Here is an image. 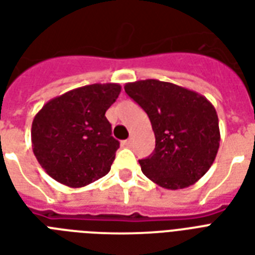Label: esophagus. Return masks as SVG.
Wrapping results in <instances>:
<instances>
[{
  "label": "esophagus",
  "mask_w": 255,
  "mask_h": 255,
  "mask_svg": "<svg viewBox=\"0 0 255 255\" xmlns=\"http://www.w3.org/2000/svg\"><path fill=\"white\" fill-rule=\"evenodd\" d=\"M123 145L124 147H131L132 145V140L131 139H127L123 141Z\"/></svg>",
  "instance_id": "1"
}]
</instances>
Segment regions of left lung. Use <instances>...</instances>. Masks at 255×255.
Masks as SVG:
<instances>
[{"label":"left lung","instance_id":"1","mask_svg":"<svg viewBox=\"0 0 255 255\" xmlns=\"http://www.w3.org/2000/svg\"><path fill=\"white\" fill-rule=\"evenodd\" d=\"M124 90L151 120L156 147L139 160L143 173L165 189L197 182L220 148L216 108L198 92L157 79L126 83Z\"/></svg>","mask_w":255,"mask_h":255}]
</instances>
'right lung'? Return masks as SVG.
Masks as SVG:
<instances>
[{"label":"right lung","instance_id":"obj_1","mask_svg":"<svg viewBox=\"0 0 255 255\" xmlns=\"http://www.w3.org/2000/svg\"><path fill=\"white\" fill-rule=\"evenodd\" d=\"M118 83H95L49 100L34 116L31 147L50 177L82 188L110 172L119 141L106 111L118 99Z\"/></svg>","mask_w":255,"mask_h":255}]
</instances>
